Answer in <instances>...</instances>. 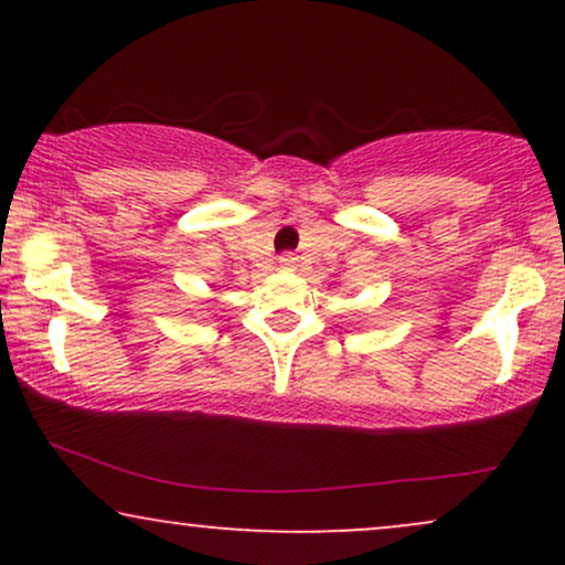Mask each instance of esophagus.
Listing matches in <instances>:
<instances>
[{
  "mask_svg": "<svg viewBox=\"0 0 565 565\" xmlns=\"http://www.w3.org/2000/svg\"><path fill=\"white\" fill-rule=\"evenodd\" d=\"M278 263H281L284 270H295L297 268V257L295 255H284Z\"/></svg>",
  "mask_w": 565,
  "mask_h": 565,
  "instance_id": "obj_1",
  "label": "esophagus"
}]
</instances>
